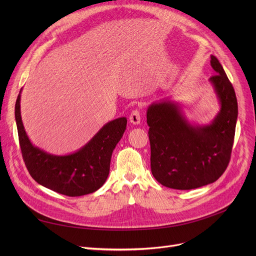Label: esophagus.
Returning a JSON list of instances; mask_svg holds the SVG:
<instances>
[{
	"label": "esophagus",
	"instance_id": "obj_1",
	"mask_svg": "<svg viewBox=\"0 0 256 256\" xmlns=\"http://www.w3.org/2000/svg\"><path fill=\"white\" fill-rule=\"evenodd\" d=\"M130 124H139L140 121H141V114L140 111L138 109L132 110L130 115Z\"/></svg>",
	"mask_w": 256,
	"mask_h": 256
}]
</instances>
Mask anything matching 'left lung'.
I'll return each mask as SVG.
<instances>
[{"label": "left lung", "instance_id": "1", "mask_svg": "<svg viewBox=\"0 0 256 256\" xmlns=\"http://www.w3.org/2000/svg\"><path fill=\"white\" fill-rule=\"evenodd\" d=\"M216 72L210 78L221 109L208 126H192L178 104L154 102L147 109L150 167L154 178L167 188L191 190L216 182L230 160L238 102L219 60L210 56Z\"/></svg>", "mask_w": 256, "mask_h": 256}]
</instances>
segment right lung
<instances>
[{"label": "right lung", "mask_w": 256, "mask_h": 256, "mask_svg": "<svg viewBox=\"0 0 256 256\" xmlns=\"http://www.w3.org/2000/svg\"><path fill=\"white\" fill-rule=\"evenodd\" d=\"M16 120L22 158L30 176L39 184L70 197L93 193L104 184L112 152L128 124L126 117L112 120L78 152L54 156L35 147L26 136L20 116V92L16 102Z\"/></svg>", "instance_id": "add662e5"}]
</instances>
